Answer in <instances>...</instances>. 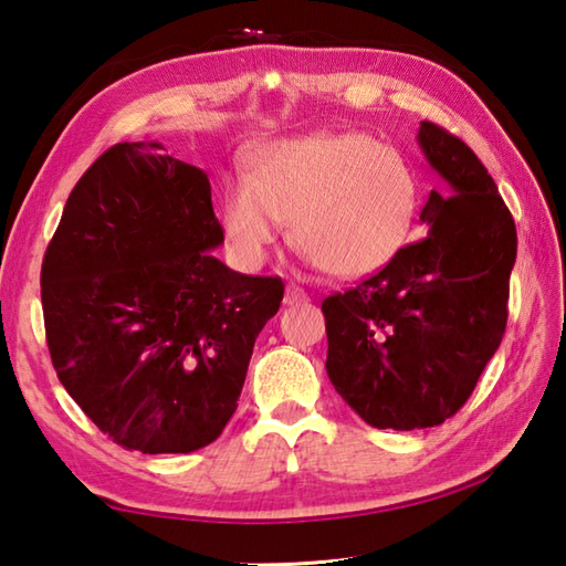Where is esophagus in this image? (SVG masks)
Instances as JSON below:
<instances>
[{
    "mask_svg": "<svg viewBox=\"0 0 566 566\" xmlns=\"http://www.w3.org/2000/svg\"><path fill=\"white\" fill-rule=\"evenodd\" d=\"M308 302V294L302 290V286L290 284L286 286V294H284V304L286 306H302Z\"/></svg>",
    "mask_w": 566,
    "mask_h": 566,
    "instance_id": "esophagus-1",
    "label": "esophagus"
}]
</instances>
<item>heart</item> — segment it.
Instances as JSON below:
<instances>
[{"label":"heart","mask_w":566,"mask_h":566,"mask_svg":"<svg viewBox=\"0 0 566 566\" xmlns=\"http://www.w3.org/2000/svg\"><path fill=\"white\" fill-rule=\"evenodd\" d=\"M423 203L413 160L359 130H321L250 153L226 187L221 231L238 264L258 268L292 221L296 248L340 280L369 276L406 248Z\"/></svg>","instance_id":"b5f03b06"}]
</instances>
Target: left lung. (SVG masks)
<instances>
[{"label":"left lung","mask_w":566,"mask_h":566,"mask_svg":"<svg viewBox=\"0 0 566 566\" xmlns=\"http://www.w3.org/2000/svg\"><path fill=\"white\" fill-rule=\"evenodd\" d=\"M418 140L448 182L420 211L426 235L321 304L335 391L369 426L394 430L440 426L472 396L506 333L518 250L513 216L474 150L430 122Z\"/></svg>","instance_id":"left-lung-1"}]
</instances>
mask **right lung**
<instances>
[{
    "mask_svg": "<svg viewBox=\"0 0 566 566\" xmlns=\"http://www.w3.org/2000/svg\"><path fill=\"white\" fill-rule=\"evenodd\" d=\"M160 146L116 143L70 191L41 302L57 379L104 436L143 454L213 442L238 408L282 276L211 255L209 177Z\"/></svg>",
    "mask_w": 566,
    "mask_h": 566,
    "instance_id": "add662e5",
    "label": "right lung"
}]
</instances>
